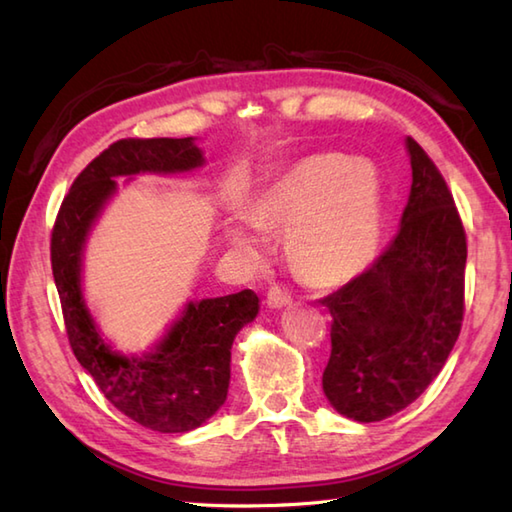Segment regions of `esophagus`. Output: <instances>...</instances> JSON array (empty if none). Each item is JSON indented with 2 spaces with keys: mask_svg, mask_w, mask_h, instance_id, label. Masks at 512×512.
<instances>
[{
  "mask_svg": "<svg viewBox=\"0 0 512 512\" xmlns=\"http://www.w3.org/2000/svg\"><path fill=\"white\" fill-rule=\"evenodd\" d=\"M266 301H268L270 308H284V306H290V303H292V292L288 290V286L275 284V286H270Z\"/></svg>",
  "mask_w": 512,
  "mask_h": 512,
  "instance_id": "34e87169",
  "label": "esophagus"
}]
</instances>
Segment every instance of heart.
I'll use <instances>...</instances> for the list:
<instances>
[{"mask_svg":"<svg viewBox=\"0 0 512 512\" xmlns=\"http://www.w3.org/2000/svg\"><path fill=\"white\" fill-rule=\"evenodd\" d=\"M264 228H288V250L303 275L323 284L350 279L369 264L380 233V178L367 160L321 154L295 162L255 202ZM233 244L257 255V239L231 228Z\"/></svg>","mask_w":512,"mask_h":512,"instance_id":"obj_1","label":"heart"}]
</instances>
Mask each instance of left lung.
<instances>
[{"label": "left lung", "mask_w": 512, "mask_h": 512, "mask_svg": "<svg viewBox=\"0 0 512 512\" xmlns=\"http://www.w3.org/2000/svg\"><path fill=\"white\" fill-rule=\"evenodd\" d=\"M411 195L394 242L365 273L319 299L332 314L323 391L334 409L378 422L440 374L464 319L466 233L458 206L416 140Z\"/></svg>", "instance_id": "left-lung-1"}]
</instances>
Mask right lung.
I'll return each mask as SVG.
<instances>
[{"label": "right lung", "mask_w": 512, "mask_h": 512, "mask_svg": "<svg viewBox=\"0 0 512 512\" xmlns=\"http://www.w3.org/2000/svg\"><path fill=\"white\" fill-rule=\"evenodd\" d=\"M204 162L191 138H123L101 151L65 195L50 237V262L72 352L103 396L127 418L160 433L200 427L224 405L235 334L255 319L253 290L189 303L156 352L129 358L110 350L81 299V250L116 176L187 171Z\"/></svg>", "instance_id": "add662e5"}]
</instances>
